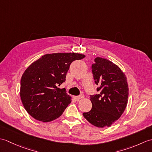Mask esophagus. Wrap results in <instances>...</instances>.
I'll use <instances>...</instances> for the list:
<instances>
[{"instance_id": "esophagus-1", "label": "esophagus", "mask_w": 152, "mask_h": 152, "mask_svg": "<svg viewBox=\"0 0 152 152\" xmlns=\"http://www.w3.org/2000/svg\"><path fill=\"white\" fill-rule=\"evenodd\" d=\"M83 97H84V95H80V96H74V98L75 99L76 101H80V99H83Z\"/></svg>"}]
</instances>
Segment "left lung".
Returning a JSON list of instances; mask_svg holds the SVG:
<instances>
[{
  "label": "left lung",
  "mask_w": 152,
  "mask_h": 152,
  "mask_svg": "<svg viewBox=\"0 0 152 152\" xmlns=\"http://www.w3.org/2000/svg\"><path fill=\"white\" fill-rule=\"evenodd\" d=\"M92 65L95 82L99 94L92 95V108L83 114L87 120L97 127H110L121 117L127 107L129 88L127 77L117 64L102 57H96Z\"/></svg>",
  "instance_id": "1"
}]
</instances>
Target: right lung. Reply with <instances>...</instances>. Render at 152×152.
<instances>
[{
    "mask_svg": "<svg viewBox=\"0 0 152 152\" xmlns=\"http://www.w3.org/2000/svg\"><path fill=\"white\" fill-rule=\"evenodd\" d=\"M85 57L76 53L46 54L27 67L21 76L20 97L28 114L42 122L62 115L72 97L58 86L65 82L71 63Z\"/></svg>",
    "mask_w": 152,
    "mask_h": 152,
    "instance_id": "add662e5",
    "label": "right lung"
}]
</instances>
